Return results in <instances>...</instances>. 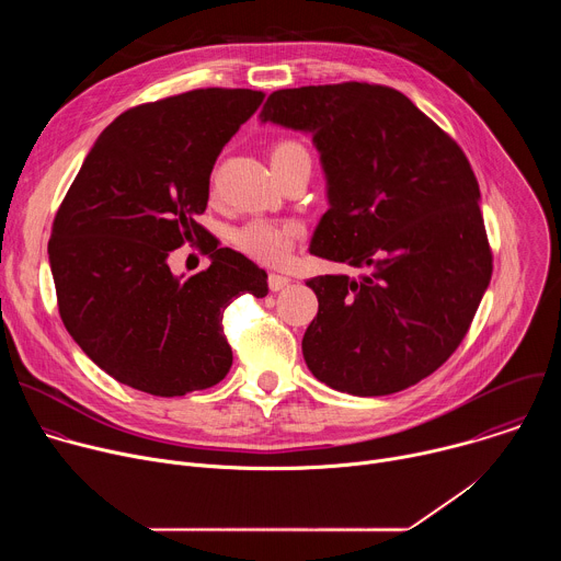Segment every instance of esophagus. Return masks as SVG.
<instances>
[{
    "mask_svg": "<svg viewBox=\"0 0 561 561\" xmlns=\"http://www.w3.org/2000/svg\"><path fill=\"white\" fill-rule=\"evenodd\" d=\"M288 282H290V279H288L286 275H279V273H271V275H268V286H271V290H275V293L282 290V288H286Z\"/></svg>",
    "mask_w": 561,
    "mask_h": 561,
    "instance_id": "1",
    "label": "esophagus"
}]
</instances>
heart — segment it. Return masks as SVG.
<instances>
[{"mask_svg": "<svg viewBox=\"0 0 561 561\" xmlns=\"http://www.w3.org/2000/svg\"><path fill=\"white\" fill-rule=\"evenodd\" d=\"M290 154H308V152L301 144L286 139L273 148L271 162H277V159H284ZM299 234H301V226L297 221H275V219L257 217L239 226L232 232V242L237 244L239 251H244L257 262L279 264L288 257L295 239Z\"/></svg>", "mask_w": 561, "mask_h": 561, "instance_id": "heart-1", "label": "heart"}]
</instances>
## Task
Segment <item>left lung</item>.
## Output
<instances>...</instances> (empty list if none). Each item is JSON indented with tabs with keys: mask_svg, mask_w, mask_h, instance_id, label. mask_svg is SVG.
I'll return each mask as SVG.
<instances>
[{
	"mask_svg": "<svg viewBox=\"0 0 561 561\" xmlns=\"http://www.w3.org/2000/svg\"><path fill=\"white\" fill-rule=\"evenodd\" d=\"M312 135L329 210L310 253L366 275L306 282L317 317L301 351L327 386L377 397L435 373L466 337L493 253L463 150L407 95L344 82L275 91L262 113Z\"/></svg>",
	"mask_w": 561,
	"mask_h": 561,
	"instance_id": "obj_1",
	"label": "left lung"
}]
</instances>
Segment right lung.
Instances as JSON below:
<instances>
[{"mask_svg": "<svg viewBox=\"0 0 561 561\" xmlns=\"http://www.w3.org/2000/svg\"><path fill=\"white\" fill-rule=\"evenodd\" d=\"M262 91L197 89L135 106L104 128L53 221L48 260L61 322L102 370L157 397L219 383L232 364L221 317L266 273L210 247L195 221L215 159ZM199 241L211 266L184 280L168 255Z\"/></svg>", "mask_w": 561, "mask_h": 561, "instance_id": "obj_1", "label": "right lung"}]
</instances>
